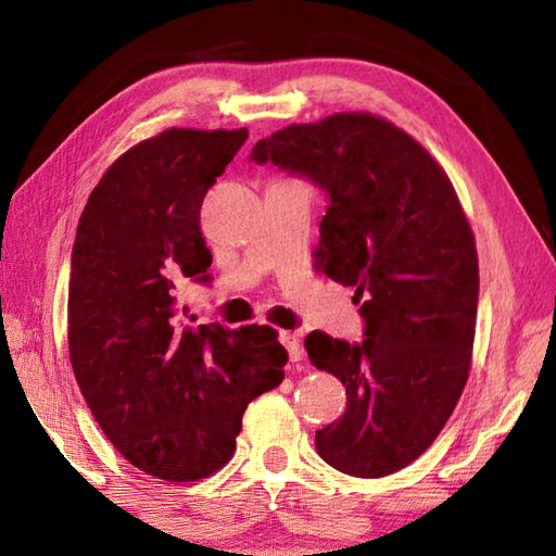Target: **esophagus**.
<instances>
[{
  "instance_id": "obj_1",
  "label": "esophagus",
  "mask_w": 556,
  "mask_h": 556,
  "mask_svg": "<svg viewBox=\"0 0 556 556\" xmlns=\"http://www.w3.org/2000/svg\"><path fill=\"white\" fill-rule=\"evenodd\" d=\"M279 341L281 344L287 346V351H289V358H291V363H301L303 358H305V349H303V341L299 339V334L296 332H281L279 334Z\"/></svg>"
}]
</instances>
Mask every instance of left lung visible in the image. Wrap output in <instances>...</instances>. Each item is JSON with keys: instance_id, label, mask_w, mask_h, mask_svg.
<instances>
[{"instance_id": "obj_1", "label": "left lung", "mask_w": 556, "mask_h": 556, "mask_svg": "<svg viewBox=\"0 0 556 556\" xmlns=\"http://www.w3.org/2000/svg\"><path fill=\"white\" fill-rule=\"evenodd\" d=\"M251 160L311 176L329 198L315 267L363 301V344L305 337L315 368L346 387V410L315 432L329 466L382 478L413 464L468 382L478 315L476 236L442 164L370 112L291 124Z\"/></svg>"}]
</instances>
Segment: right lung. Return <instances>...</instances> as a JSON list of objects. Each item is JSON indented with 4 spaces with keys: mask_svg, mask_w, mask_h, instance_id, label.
<instances>
[{
    "mask_svg": "<svg viewBox=\"0 0 556 556\" xmlns=\"http://www.w3.org/2000/svg\"><path fill=\"white\" fill-rule=\"evenodd\" d=\"M248 128H164L128 148L83 210L68 279V356L128 464L195 482L233 456L245 406L285 380L277 329L193 325L176 291L207 279L200 205Z\"/></svg>",
    "mask_w": 556,
    "mask_h": 556,
    "instance_id": "1",
    "label": "right lung"
}]
</instances>
